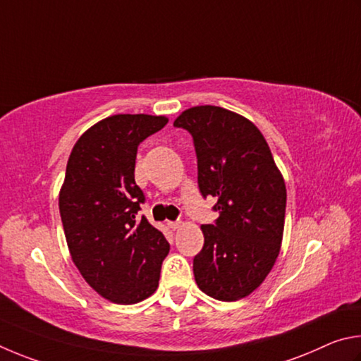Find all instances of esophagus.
I'll return each instance as SVG.
<instances>
[{
    "label": "esophagus",
    "mask_w": 361,
    "mask_h": 361,
    "mask_svg": "<svg viewBox=\"0 0 361 361\" xmlns=\"http://www.w3.org/2000/svg\"><path fill=\"white\" fill-rule=\"evenodd\" d=\"M180 225H182L180 220H176V222H168V226H169L171 230H177V228H180Z\"/></svg>",
    "instance_id": "1"
}]
</instances>
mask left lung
I'll return each mask as SVG.
<instances>
[{"label":"left lung","instance_id":"obj_1","mask_svg":"<svg viewBox=\"0 0 361 361\" xmlns=\"http://www.w3.org/2000/svg\"><path fill=\"white\" fill-rule=\"evenodd\" d=\"M193 137L198 188L214 197L219 219L203 225L204 245L193 258L201 292L236 301L264 281L281 250L287 190L257 126L219 106H197L174 120Z\"/></svg>","mask_w":361,"mask_h":361}]
</instances>
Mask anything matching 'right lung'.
Wrapping results in <instances>:
<instances>
[{
  "label": "right lung",
  "instance_id": "right-lung-1",
  "mask_svg": "<svg viewBox=\"0 0 361 361\" xmlns=\"http://www.w3.org/2000/svg\"><path fill=\"white\" fill-rule=\"evenodd\" d=\"M166 117L118 114L93 125L69 155L60 216L73 262L88 286L117 305L155 292L169 244L137 219L145 197L135 182L137 147Z\"/></svg>",
  "mask_w": 361,
  "mask_h": 361
}]
</instances>
